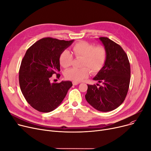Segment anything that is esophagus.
I'll use <instances>...</instances> for the list:
<instances>
[{
	"mask_svg": "<svg viewBox=\"0 0 151 151\" xmlns=\"http://www.w3.org/2000/svg\"><path fill=\"white\" fill-rule=\"evenodd\" d=\"M72 83H73V84L74 86L78 85V84H79V83H78V82H77V81H73V82H72Z\"/></svg>",
	"mask_w": 151,
	"mask_h": 151,
	"instance_id": "34e87169",
	"label": "esophagus"
}]
</instances>
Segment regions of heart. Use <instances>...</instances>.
I'll return each instance as SVG.
<instances>
[{"label":"heart","instance_id":"b5f03b06","mask_svg":"<svg viewBox=\"0 0 151 151\" xmlns=\"http://www.w3.org/2000/svg\"><path fill=\"white\" fill-rule=\"evenodd\" d=\"M72 54L76 58H82L80 68H73L67 70L65 76L68 80L80 81L92 73H97L104 65L107 58V51L103 45L95 46L87 42H80L72 47ZM73 55L67 50L63 51L59 56V62L63 68H68L73 62Z\"/></svg>","mask_w":151,"mask_h":151}]
</instances>
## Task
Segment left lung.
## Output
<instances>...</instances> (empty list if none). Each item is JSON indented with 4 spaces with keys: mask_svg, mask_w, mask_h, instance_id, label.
Segmentation results:
<instances>
[{
    "mask_svg": "<svg viewBox=\"0 0 151 151\" xmlns=\"http://www.w3.org/2000/svg\"><path fill=\"white\" fill-rule=\"evenodd\" d=\"M107 51L104 66L93 78L99 83L88 84L85 96L89 104L98 111L114 110L124 102L130 81V65L122 47L107 37H100Z\"/></svg>",
    "mask_w": 151,
    "mask_h": 151,
    "instance_id": "left-lung-1",
    "label": "left lung"
}]
</instances>
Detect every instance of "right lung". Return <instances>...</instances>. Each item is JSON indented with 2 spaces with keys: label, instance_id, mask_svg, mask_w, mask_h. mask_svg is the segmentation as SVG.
<instances>
[{
  "label": "right lung",
  "instance_id": "add662e5",
  "mask_svg": "<svg viewBox=\"0 0 151 151\" xmlns=\"http://www.w3.org/2000/svg\"><path fill=\"white\" fill-rule=\"evenodd\" d=\"M73 40L46 37L39 40L27 50L19 71L21 92L35 109L48 113L56 108L72 86L70 81L51 83V77L60 75L59 56Z\"/></svg>",
  "mask_w": 151,
  "mask_h": 151
}]
</instances>
